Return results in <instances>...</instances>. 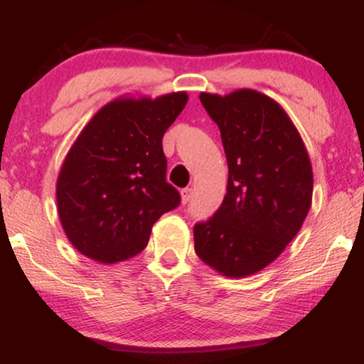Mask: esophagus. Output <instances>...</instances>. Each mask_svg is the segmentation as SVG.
<instances>
[{"instance_id":"1","label":"esophagus","mask_w":364,"mask_h":364,"mask_svg":"<svg viewBox=\"0 0 364 364\" xmlns=\"http://www.w3.org/2000/svg\"><path fill=\"white\" fill-rule=\"evenodd\" d=\"M192 188L191 187H187V188H183V191L181 192V196H182V203H187L188 200H191L192 198Z\"/></svg>"}]
</instances>
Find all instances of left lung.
<instances>
[{
  "label": "left lung",
  "mask_w": 364,
  "mask_h": 364,
  "mask_svg": "<svg viewBox=\"0 0 364 364\" xmlns=\"http://www.w3.org/2000/svg\"><path fill=\"white\" fill-rule=\"evenodd\" d=\"M220 129L227 193L207 222L193 227L196 253L228 278L260 272L280 257L311 207L310 156L280 104L253 89L200 92Z\"/></svg>",
  "instance_id": "1"
}]
</instances>
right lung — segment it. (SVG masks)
<instances>
[{
  "instance_id": "obj_1",
  "label": "right lung",
  "mask_w": 364,
  "mask_h": 364,
  "mask_svg": "<svg viewBox=\"0 0 364 364\" xmlns=\"http://www.w3.org/2000/svg\"><path fill=\"white\" fill-rule=\"evenodd\" d=\"M187 101L183 91L121 96L84 126L56 182L63 230L82 255L106 265L136 257L154 223L181 203L166 182L162 137Z\"/></svg>"
}]
</instances>
